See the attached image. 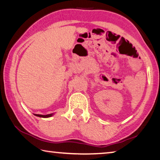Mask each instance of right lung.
I'll list each match as a JSON object with an SVG mask.
<instances>
[{
  "mask_svg": "<svg viewBox=\"0 0 160 160\" xmlns=\"http://www.w3.org/2000/svg\"><path fill=\"white\" fill-rule=\"evenodd\" d=\"M36 116H39V117H42V118H48L51 117L53 115V113H50V114H47V115H42V114H34Z\"/></svg>",
  "mask_w": 160,
  "mask_h": 160,
  "instance_id": "right-lung-1",
  "label": "right lung"
}]
</instances>
